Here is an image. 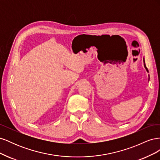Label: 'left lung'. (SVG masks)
<instances>
[{
  "instance_id": "8db88e82",
  "label": "left lung",
  "mask_w": 160,
  "mask_h": 160,
  "mask_svg": "<svg viewBox=\"0 0 160 160\" xmlns=\"http://www.w3.org/2000/svg\"><path fill=\"white\" fill-rule=\"evenodd\" d=\"M143 62H144V67H145V68H146V71L148 72V68L146 67V64H145V61H144V58H143Z\"/></svg>"
}]
</instances>
